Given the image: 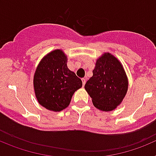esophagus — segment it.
I'll list each match as a JSON object with an SVG mask.
<instances>
[{
	"label": "esophagus",
	"instance_id": "34e87169",
	"mask_svg": "<svg viewBox=\"0 0 156 156\" xmlns=\"http://www.w3.org/2000/svg\"><path fill=\"white\" fill-rule=\"evenodd\" d=\"M82 82H83V86H84L86 83V79L85 78H82Z\"/></svg>",
	"mask_w": 156,
	"mask_h": 156
}]
</instances>
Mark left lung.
<instances>
[{"label":"left lung","instance_id":"8db88e82","mask_svg":"<svg viewBox=\"0 0 156 156\" xmlns=\"http://www.w3.org/2000/svg\"><path fill=\"white\" fill-rule=\"evenodd\" d=\"M84 87L96 108L109 112L115 109L125 97L127 77L119 60L105 53L98 59L93 76L87 81Z\"/></svg>","mask_w":156,"mask_h":156}]
</instances>
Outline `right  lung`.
Masks as SVG:
<instances>
[{
    "label": "right lung",
    "instance_id": "right-lung-1",
    "mask_svg": "<svg viewBox=\"0 0 156 156\" xmlns=\"http://www.w3.org/2000/svg\"><path fill=\"white\" fill-rule=\"evenodd\" d=\"M62 51L47 55L37 66L34 78V90L40 105L48 110L60 112L67 108L73 94L82 81L66 65Z\"/></svg>",
    "mask_w": 156,
    "mask_h": 156
}]
</instances>
